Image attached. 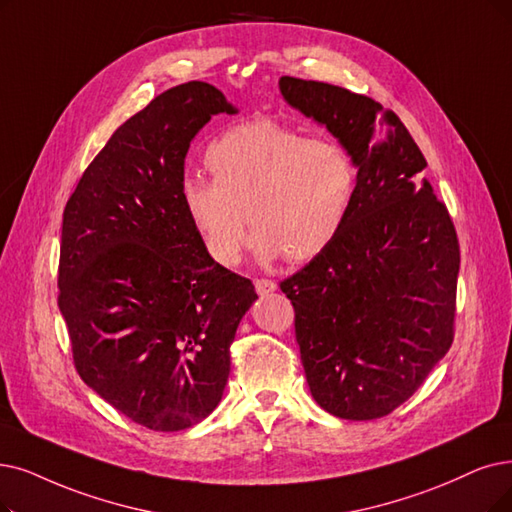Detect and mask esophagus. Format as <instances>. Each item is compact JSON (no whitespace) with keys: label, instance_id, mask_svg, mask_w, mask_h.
<instances>
[{"label":"esophagus","instance_id":"34e87169","mask_svg":"<svg viewBox=\"0 0 512 512\" xmlns=\"http://www.w3.org/2000/svg\"><path fill=\"white\" fill-rule=\"evenodd\" d=\"M254 288H256V292H258L260 296H267V294H271V292L277 290V283L271 281V279H256V281H254Z\"/></svg>","mask_w":512,"mask_h":512}]
</instances>
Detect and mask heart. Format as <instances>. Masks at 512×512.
<instances>
[{
	"label": "heart",
	"instance_id": "obj_1",
	"mask_svg": "<svg viewBox=\"0 0 512 512\" xmlns=\"http://www.w3.org/2000/svg\"><path fill=\"white\" fill-rule=\"evenodd\" d=\"M212 180L182 178L180 203L203 250L235 267L256 231L260 258L306 262L330 248L351 214L357 170L330 138H306L273 119H254L216 138L206 151Z\"/></svg>",
	"mask_w": 512,
	"mask_h": 512
}]
</instances>
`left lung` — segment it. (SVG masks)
<instances>
[{"mask_svg": "<svg viewBox=\"0 0 512 512\" xmlns=\"http://www.w3.org/2000/svg\"><path fill=\"white\" fill-rule=\"evenodd\" d=\"M288 105L351 153L353 208L330 248L279 283L313 399L336 418L374 420L410 399L454 342L460 245L426 159L370 96L281 77Z\"/></svg>", "mask_w": 512, "mask_h": 512, "instance_id": "8db88e82", "label": "left lung"}]
</instances>
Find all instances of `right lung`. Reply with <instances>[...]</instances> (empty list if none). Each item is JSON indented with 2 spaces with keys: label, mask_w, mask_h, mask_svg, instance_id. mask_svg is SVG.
I'll return each mask as SVG.
<instances>
[{
  "label": "right lung",
  "mask_w": 512,
  "mask_h": 512,
  "mask_svg": "<svg viewBox=\"0 0 512 512\" xmlns=\"http://www.w3.org/2000/svg\"><path fill=\"white\" fill-rule=\"evenodd\" d=\"M218 113L237 109L206 81L159 94L115 130L63 214L58 309L75 370L161 433L214 412L237 325L258 298L203 250L180 203L191 140Z\"/></svg>",
  "instance_id": "obj_1"
}]
</instances>
